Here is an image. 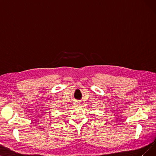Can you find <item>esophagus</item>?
<instances>
[{"instance_id":"34e87169","label":"esophagus","mask_w":156,"mask_h":156,"mask_svg":"<svg viewBox=\"0 0 156 156\" xmlns=\"http://www.w3.org/2000/svg\"><path fill=\"white\" fill-rule=\"evenodd\" d=\"M74 104H75V105H77V106H79L80 105V104L78 102H75V103H74Z\"/></svg>"}]
</instances>
